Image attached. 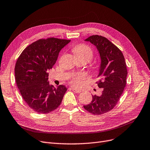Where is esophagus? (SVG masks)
I'll return each mask as SVG.
<instances>
[{
  "mask_svg": "<svg viewBox=\"0 0 150 150\" xmlns=\"http://www.w3.org/2000/svg\"><path fill=\"white\" fill-rule=\"evenodd\" d=\"M71 90L73 91L74 93H80L81 92V90L75 89V88H71Z\"/></svg>",
  "mask_w": 150,
  "mask_h": 150,
  "instance_id": "34e87169",
  "label": "esophagus"
}]
</instances>
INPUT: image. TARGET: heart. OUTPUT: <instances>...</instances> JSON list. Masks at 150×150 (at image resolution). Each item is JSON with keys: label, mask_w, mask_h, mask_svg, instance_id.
Here are the masks:
<instances>
[{"label": "heart", "mask_w": 150, "mask_h": 150, "mask_svg": "<svg viewBox=\"0 0 150 150\" xmlns=\"http://www.w3.org/2000/svg\"><path fill=\"white\" fill-rule=\"evenodd\" d=\"M73 52L76 58H81L86 60L88 62L90 61L93 58V51L86 44H80L75 46L73 49ZM85 78L83 74H79L74 76L71 79L70 83L74 86H79L81 81Z\"/></svg>", "instance_id": "heart-1"}]
</instances>
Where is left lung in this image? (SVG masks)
Returning a JSON list of instances; mask_svg holds the SVG:
<instances>
[{"mask_svg": "<svg viewBox=\"0 0 150 150\" xmlns=\"http://www.w3.org/2000/svg\"><path fill=\"white\" fill-rule=\"evenodd\" d=\"M85 41L95 46L99 54L101 64L97 83L103 91L100 96L92 95L91 102L83 107L90 113L101 115L112 110L119 101L126 85L127 66L120 50L107 38L93 35Z\"/></svg>", "mask_w": 150, "mask_h": 150, "instance_id": "8db88e82", "label": "left lung"}]
</instances>
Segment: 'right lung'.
<instances>
[{"label":"right lung","mask_w":150,"mask_h":150,"mask_svg":"<svg viewBox=\"0 0 150 150\" xmlns=\"http://www.w3.org/2000/svg\"><path fill=\"white\" fill-rule=\"evenodd\" d=\"M70 40L50 38L31 44L16 60V85L26 103L35 112L46 114L61 104L67 88L49 84L47 71L56 62L59 52Z\"/></svg>","instance_id":"obj_1"}]
</instances>
